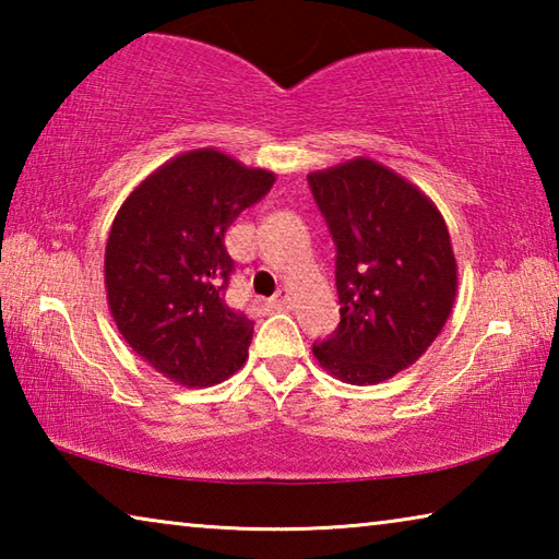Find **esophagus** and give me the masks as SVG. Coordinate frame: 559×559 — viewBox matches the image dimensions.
Returning a JSON list of instances; mask_svg holds the SVG:
<instances>
[{
    "label": "esophagus",
    "mask_w": 559,
    "mask_h": 559,
    "mask_svg": "<svg viewBox=\"0 0 559 559\" xmlns=\"http://www.w3.org/2000/svg\"><path fill=\"white\" fill-rule=\"evenodd\" d=\"M269 308L271 310H286V308H290V290L288 288H281L276 296L269 300Z\"/></svg>",
    "instance_id": "esophagus-1"
}]
</instances>
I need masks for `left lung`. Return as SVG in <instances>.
Here are the masks:
<instances>
[{
    "mask_svg": "<svg viewBox=\"0 0 559 559\" xmlns=\"http://www.w3.org/2000/svg\"><path fill=\"white\" fill-rule=\"evenodd\" d=\"M333 236L340 325L313 355L347 384L412 367L447 325L459 288L451 236L427 194L370 157L308 175Z\"/></svg>",
    "mask_w": 559,
    "mask_h": 559,
    "instance_id": "left-lung-1",
    "label": "left lung"
}]
</instances>
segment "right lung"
Here are the masks:
<instances>
[{
  "instance_id": "1",
  "label": "right lung",
  "mask_w": 559,
  "mask_h": 559,
  "mask_svg": "<svg viewBox=\"0 0 559 559\" xmlns=\"http://www.w3.org/2000/svg\"><path fill=\"white\" fill-rule=\"evenodd\" d=\"M276 182L214 147L157 167L116 214L106 243L108 308L120 335L167 380L212 386L241 370L253 323L226 306L224 234Z\"/></svg>"
}]
</instances>
